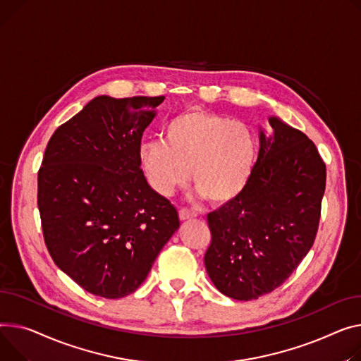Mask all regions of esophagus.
Segmentation results:
<instances>
[{"mask_svg": "<svg viewBox=\"0 0 361 361\" xmlns=\"http://www.w3.org/2000/svg\"><path fill=\"white\" fill-rule=\"evenodd\" d=\"M178 214H180V219H181V221L193 219V218H196V216H197V213H196V212L190 210V209H187V207H181V209H180V212H178Z\"/></svg>", "mask_w": 361, "mask_h": 361, "instance_id": "1", "label": "esophagus"}]
</instances>
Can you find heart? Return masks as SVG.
<instances>
[{"label":"heart","mask_w":361,"mask_h":361,"mask_svg":"<svg viewBox=\"0 0 361 361\" xmlns=\"http://www.w3.org/2000/svg\"><path fill=\"white\" fill-rule=\"evenodd\" d=\"M258 157L252 129L243 122L203 110H190L168 120L162 140L139 148V162L149 184L170 196L185 184L188 168L197 191L213 203L235 199L250 183Z\"/></svg>","instance_id":"heart-1"}]
</instances>
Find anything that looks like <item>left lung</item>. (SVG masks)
<instances>
[{
	"instance_id": "8db88e82",
	"label": "left lung",
	"mask_w": 361,
	"mask_h": 361,
	"mask_svg": "<svg viewBox=\"0 0 361 361\" xmlns=\"http://www.w3.org/2000/svg\"><path fill=\"white\" fill-rule=\"evenodd\" d=\"M274 135H259L247 187L207 214L212 233L206 271L224 295L255 300L298 269L317 238L326 166L303 132L271 117Z\"/></svg>"
}]
</instances>
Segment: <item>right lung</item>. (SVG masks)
I'll use <instances>...</instances> for the list:
<instances>
[{
    "mask_svg": "<svg viewBox=\"0 0 361 361\" xmlns=\"http://www.w3.org/2000/svg\"><path fill=\"white\" fill-rule=\"evenodd\" d=\"M158 97L91 100L47 143L37 206L47 251L84 290L133 293L178 229L177 209L151 188L139 148Z\"/></svg>",
    "mask_w": 361,
    "mask_h": 361,
    "instance_id": "1",
    "label": "right lung"
}]
</instances>
